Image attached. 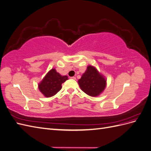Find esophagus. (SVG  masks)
Returning a JSON list of instances; mask_svg holds the SVG:
<instances>
[{
  "label": "esophagus",
  "mask_w": 151,
  "mask_h": 151,
  "mask_svg": "<svg viewBox=\"0 0 151 151\" xmlns=\"http://www.w3.org/2000/svg\"><path fill=\"white\" fill-rule=\"evenodd\" d=\"M70 79H73V80H76V77H71Z\"/></svg>",
  "instance_id": "34e87169"
}]
</instances>
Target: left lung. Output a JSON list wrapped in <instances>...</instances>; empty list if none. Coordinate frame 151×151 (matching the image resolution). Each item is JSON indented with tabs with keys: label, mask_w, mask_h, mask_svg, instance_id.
<instances>
[{
	"label": "left lung",
	"mask_w": 151,
	"mask_h": 151,
	"mask_svg": "<svg viewBox=\"0 0 151 151\" xmlns=\"http://www.w3.org/2000/svg\"><path fill=\"white\" fill-rule=\"evenodd\" d=\"M78 83L82 91L90 96L95 97L101 94L106 88V80L94 67L89 65L79 79Z\"/></svg>",
	"instance_id": "obj_1"
}]
</instances>
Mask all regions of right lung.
Masks as SVG:
<instances>
[{
  "mask_svg": "<svg viewBox=\"0 0 151 151\" xmlns=\"http://www.w3.org/2000/svg\"><path fill=\"white\" fill-rule=\"evenodd\" d=\"M68 79L67 76H62L52 68L39 83L38 88L45 97H52L62 89V84Z\"/></svg>",
  "mask_w": 151,
  "mask_h": 151,
  "instance_id": "right-lung-1",
  "label": "right lung"
}]
</instances>
